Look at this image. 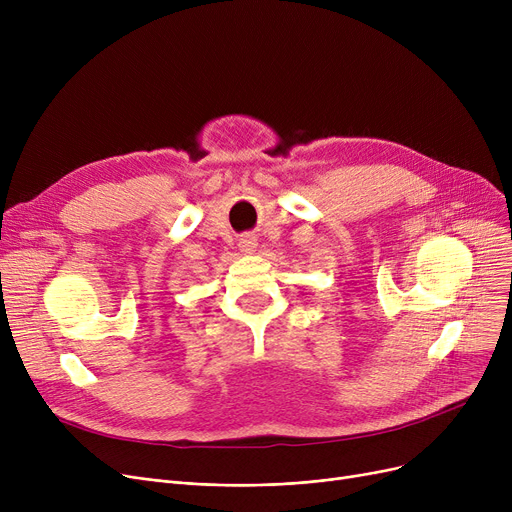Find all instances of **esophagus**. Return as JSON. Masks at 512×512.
Wrapping results in <instances>:
<instances>
[{
  "mask_svg": "<svg viewBox=\"0 0 512 512\" xmlns=\"http://www.w3.org/2000/svg\"><path fill=\"white\" fill-rule=\"evenodd\" d=\"M255 247H257L255 238H251V236H242V238H240V251L251 253V251H255Z\"/></svg>",
  "mask_w": 512,
  "mask_h": 512,
  "instance_id": "esophagus-1",
  "label": "esophagus"
}]
</instances>
